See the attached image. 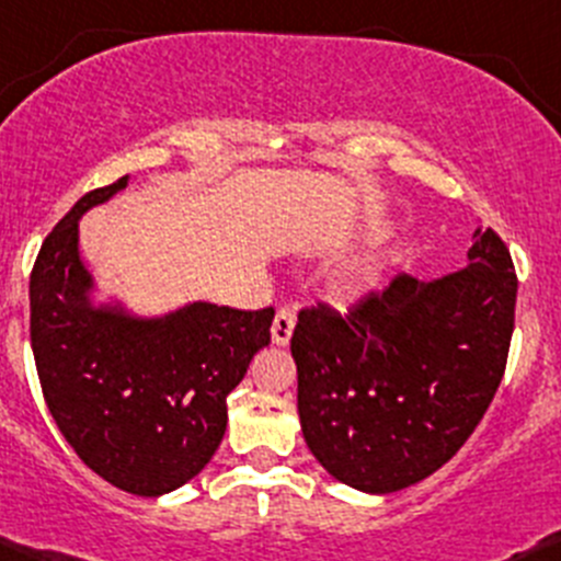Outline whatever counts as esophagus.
<instances>
[{
	"label": "esophagus",
	"instance_id": "obj_1",
	"mask_svg": "<svg viewBox=\"0 0 561 561\" xmlns=\"http://www.w3.org/2000/svg\"><path fill=\"white\" fill-rule=\"evenodd\" d=\"M294 323H297L294 310L280 308L278 313H275V321H273V343L275 345H288V340H291V332H294Z\"/></svg>",
	"mask_w": 561,
	"mask_h": 561
}]
</instances>
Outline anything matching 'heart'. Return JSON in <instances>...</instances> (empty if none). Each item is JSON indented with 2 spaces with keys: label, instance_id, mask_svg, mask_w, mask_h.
Wrapping results in <instances>:
<instances>
[{
  "label": "heart",
  "instance_id": "b5f03b06",
  "mask_svg": "<svg viewBox=\"0 0 561 561\" xmlns=\"http://www.w3.org/2000/svg\"><path fill=\"white\" fill-rule=\"evenodd\" d=\"M369 286H373V273H369V270H362V273H354L343 283V294L345 297H354V294H362Z\"/></svg>",
  "mask_w": 561,
  "mask_h": 561
}]
</instances>
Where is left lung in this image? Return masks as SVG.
I'll use <instances>...</instances> for the list:
<instances>
[{"label":"left lung","instance_id":"left-lung-1","mask_svg":"<svg viewBox=\"0 0 561 561\" xmlns=\"http://www.w3.org/2000/svg\"><path fill=\"white\" fill-rule=\"evenodd\" d=\"M465 270L397 275L340 316L299 310L297 408L329 476L389 494L440 470L476 432L505 373L518 280L505 242L476 229Z\"/></svg>","mask_w":561,"mask_h":561}]
</instances>
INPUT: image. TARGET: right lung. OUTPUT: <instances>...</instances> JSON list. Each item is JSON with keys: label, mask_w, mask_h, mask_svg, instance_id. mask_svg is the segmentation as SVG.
I'll use <instances>...</instances> for the list:
<instances>
[{"label": "right lung", "mask_w": 561, "mask_h": 561, "mask_svg": "<svg viewBox=\"0 0 561 561\" xmlns=\"http://www.w3.org/2000/svg\"><path fill=\"white\" fill-rule=\"evenodd\" d=\"M129 175L75 202L48 234L28 280L32 351L61 435L85 467L129 494L188 483L227 432V397L270 343L273 308L192 302L159 319L94 305L78 221Z\"/></svg>", "instance_id": "obj_1"}]
</instances>
